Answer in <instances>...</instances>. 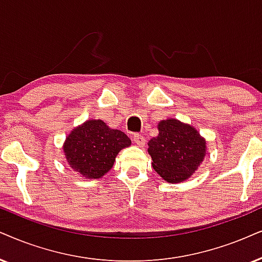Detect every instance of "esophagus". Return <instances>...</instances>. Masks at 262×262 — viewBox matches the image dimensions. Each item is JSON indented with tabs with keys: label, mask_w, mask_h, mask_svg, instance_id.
Wrapping results in <instances>:
<instances>
[{
	"label": "esophagus",
	"mask_w": 262,
	"mask_h": 262,
	"mask_svg": "<svg viewBox=\"0 0 262 262\" xmlns=\"http://www.w3.org/2000/svg\"><path fill=\"white\" fill-rule=\"evenodd\" d=\"M133 141L138 145V146H144L145 141H146V140H145V138L142 137L141 134H134L133 135Z\"/></svg>",
	"instance_id": "esophagus-1"
}]
</instances>
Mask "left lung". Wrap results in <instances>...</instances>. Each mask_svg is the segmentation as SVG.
<instances>
[{"instance_id":"left-lung-1","label":"left lung","mask_w":262,"mask_h":262,"mask_svg":"<svg viewBox=\"0 0 262 262\" xmlns=\"http://www.w3.org/2000/svg\"><path fill=\"white\" fill-rule=\"evenodd\" d=\"M158 130L147 144L152 167L169 183L186 180L203 161L205 140L193 127L171 118L160 122Z\"/></svg>"}]
</instances>
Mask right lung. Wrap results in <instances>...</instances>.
<instances>
[{"label":"right lung","mask_w":262,"mask_h":262,"mask_svg":"<svg viewBox=\"0 0 262 262\" xmlns=\"http://www.w3.org/2000/svg\"><path fill=\"white\" fill-rule=\"evenodd\" d=\"M130 142L123 132L108 128L101 120H91L66 138L64 152L75 171L88 179H99L111 169L118 152Z\"/></svg>","instance_id":"obj_1"}]
</instances>
